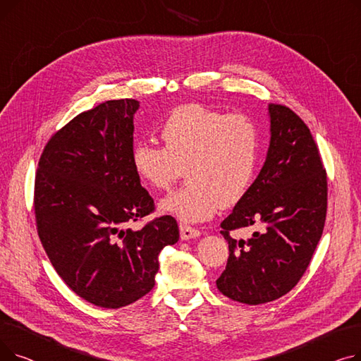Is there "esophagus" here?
Wrapping results in <instances>:
<instances>
[{
    "label": "esophagus",
    "mask_w": 361,
    "mask_h": 361,
    "mask_svg": "<svg viewBox=\"0 0 361 361\" xmlns=\"http://www.w3.org/2000/svg\"><path fill=\"white\" fill-rule=\"evenodd\" d=\"M180 235H181V240H192L199 237L200 231L187 224H180Z\"/></svg>",
    "instance_id": "34e87169"
}]
</instances>
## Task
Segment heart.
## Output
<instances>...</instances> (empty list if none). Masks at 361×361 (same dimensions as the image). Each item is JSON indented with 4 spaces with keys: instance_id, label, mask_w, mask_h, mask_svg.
I'll use <instances>...</instances> for the list:
<instances>
[{
    "instance_id": "heart-1",
    "label": "heart",
    "mask_w": 361,
    "mask_h": 361,
    "mask_svg": "<svg viewBox=\"0 0 361 361\" xmlns=\"http://www.w3.org/2000/svg\"><path fill=\"white\" fill-rule=\"evenodd\" d=\"M159 136L162 147H133L131 166L143 184L168 190L185 165L188 181L161 202L164 212L199 222L247 195L260 154V131L249 116L187 104L169 114Z\"/></svg>"
}]
</instances>
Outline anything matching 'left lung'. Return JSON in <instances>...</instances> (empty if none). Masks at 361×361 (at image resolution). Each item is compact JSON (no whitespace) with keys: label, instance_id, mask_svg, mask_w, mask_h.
<instances>
[{"label":"left lung","instance_id":"obj_1","mask_svg":"<svg viewBox=\"0 0 361 361\" xmlns=\"http://www.w3.org/2000/svg\"><path fill=\"white\" fill-rule=\"evenodd\" d=\"M271 142L255 183L221 222L230 256L218 290L244 305H263L291 291L324 233L328 180L309 127L286 105L269 104ZM259 228L247 240L229 233Z\"/></svg>","mask_w":361,"mask_h":361}]
</instances>
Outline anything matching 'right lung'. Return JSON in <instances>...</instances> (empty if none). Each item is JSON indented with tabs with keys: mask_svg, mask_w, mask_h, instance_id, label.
I'll use <instances>...</instances> for the list:
<instances>
[{
	"mask_svg": "<svg viewBox=\"0 0 361 361\" xmlns=\"http://www.w3.org/2000/svg\"><path fill=\"white\" fill-rule=\"evenodd\" d=\"M136 99L99 104L54 133L35 177L36 230L67 286L92 305L118 309L155 286L158 256L180 237L164 215L133 230L155 211L131 166Z\"/></svg>",
	"mask_w": 361,
	"mask_h": 361,
	"instance_id": "add662e5",
	"label": "right lung"
}]
</instances>
